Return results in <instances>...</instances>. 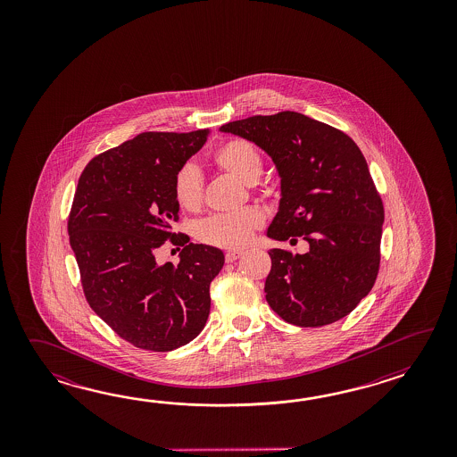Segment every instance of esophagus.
<instances>
[{"mask_svg": "<svg viewBox=\"0 0 457 457\" xmlns=\"http://www.w3.org/2000/svg\"><path fill=\"white\" fill-rule=\"evenodd\" d=\"M242 250H232V252L225 253V262H233L242 256Z\"/></svg>", "mask_w": 457, "mask_h": 457, "instance_id": "34e87169", "label": "esophagus"}]
</instances>
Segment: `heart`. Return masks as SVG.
<instances>
[{
  "label": "heart",
  "instance_id": "obj_1",
  "mask_svg": "<svg viewBox=\"0 0 457 457\" xmlns=\"http://www.w3.org/2000/svg\"><path fill=\"white\" fill-rule=\"evenodd\" d=\"M215 165L245 185H253L262 171L260 150L245 138H230L215 148ZM176 203L185 211H195L203 203V175L197 166L186 163L176 171L173 179ZM262 214L258 209L214 214L195 225V237L207 245L220 248H238L252 238L254 228L262 227Z\"/></svg>",
  "mask_w": 457,
  "mask_h": 457
}]
</instances>
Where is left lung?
Instances as JSON below:
<instances>
[{
    "label": "left lung",
    "instance_id": "8db88e82",
    "mask_svg": "<svg viewBox=\"0 0 457 457\" xmlns=\"http://www.w3.org/2000/svg\"><path fill=\"white\" fill-rule=\"evenodd\" d=\"M220 132L250 140L276 165L281 199L266 235L309 243L303 254L270 250V307L299 327L346 317L376 282L384 224V205L360 146L338 129L294 111L233 120Z\"/></svg>",
    "mask_w": 457,
    "mask_h": 457
}]
</instances>
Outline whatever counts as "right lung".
I'll return each mask as SVG.
<instances>
[{
  "mask_svg": "<svg viewBox=\"0 0 457 457\" xmlns=\"http://www.w3.org/2000/svg\"><path fill=\"white\" fill-rule=\"evenodd\" d=\"M209 129L144 132L95 156L78 179L69 235L87 303L137 348L171 351L204 328L209 286L222 250L175 233L176 171L197 154ZM166 241L183 245L178 267L158 265Z\"/></svg>",
  "mask_w": 457,
  "mask_h": 457,
  "instance_id": "1",
  "label": "right lung"
}]
</instances>
